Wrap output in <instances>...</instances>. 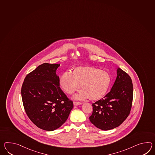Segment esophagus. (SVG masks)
<instances>
[{
	"label": "esophagus",
	"instance_id": "1",
	"mask_svg": "<svg viewBox=\"0 0 155 155\" xmlns=\"http://www.w3.org/2000/svg\"><path fill=\"white\" fill-rule=\"evenodd\" d=\"M73 104H74V106H78V105L82 104V103L77 102H73Z\"/></svg>",
	"mask_w": 155,
	"mask_h": 155
}]
</instances>
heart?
<instances>
[{
    "label": "heart",
    "mask_w": 155,
    "mask_h": 155,
    "mask_svg": "<svg viewBox=\"0 0 155 155\" xmlns=\"http://www.w3.org/2000/svg\"><path fill=\"white\" fill-rule=\"evenodd\" d=\"M110 83L111 76L108 71L93 67H78L73 74L69 71L63 73L59 79V85L68 94L74 93L81 86L82 90L73 96L77 100L101 99L107 93Z\"/></svg>",
    "instance_id": "heart-1"
}]
</instances>
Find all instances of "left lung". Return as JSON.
<instances>
[{
	"mask_svg": "<svg viewBox=\"0 0 155 155\" xmlns=\"http://www.w3.org/2000/svg\"><path fill=\"white\" fill-rule=\"evenodd\" d=\"M133 100L131 77L118 68L117 77L109 93L92 103L93 112L90 120L96 127L104 131L119 126L130 113Z\"/></svg>",
	"mask_w": 155,
	"mask_h": 155,
	"instance_id": "8db88e82",
	"label": "left lung"
}]
</instances>
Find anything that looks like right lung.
Masks as SVG:
<instances>
[{
	"mask_svg": "<svg viewBox=\"0 0 155 155\" xmlns=\"http://www.w3.org/2000/svg\"><path fill=\"white\" fill-rule=\"evenodd\" d=\"M58 64L45 63L27 74L21 87L24 110L38 127L52 131L65 122L73 103L59 87Z\"/></svg>",
	"mask_w": 155,
	"mask_h": 155,
	"instance_id": "1",
	"label": "right lung"
}]
</instances>
